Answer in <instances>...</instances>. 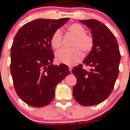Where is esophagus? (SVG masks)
<instances>
[{
    "mask_svg": "<svg viewBox=\"0 0 130 130\" xmlns=\"http://www.w3.org/2000/svg\"><path fill=\"white\" fill-rule=\"evenodd\" d=\"M68 68H69L70 71H71V70H72V69H73V67H71V66H70L69 67H68Z\"/></svg>",
    "mask_w": 130,
    "mask_h": 130,
    "instance_id": "1",
    "label": "esophagus"
}]
</instances>
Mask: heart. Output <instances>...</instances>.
Masks as SVG:
<instances>
[{
    "label": "heart",
    "mask_w": 130,
    "mask_h": 130,
    "mask_svg": "<svg viewBox=\"0 0 130 130\" xmlns=\"http://www.w3.org/2000/svg\"><path fill=\"white\" fill-rule=\"evenodd\" d=\"M67 30L73 35L74 39L73 42V48L62 49L56 54V59L59 63L68 65H74L83 58V54L89 53L92 50L94 44L93 37L86 34V30L78 23H73L67 26ZM51 44L54 49L60 48L62 44V33L60 29L54 32L51 38Z\"/></svg>",
    "instance_id": "obj_1"
}]
</instances>
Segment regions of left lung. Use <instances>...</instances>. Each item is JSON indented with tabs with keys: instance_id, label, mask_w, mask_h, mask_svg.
Here are the masks:
<instances>
[{
	"instance_id": "left-lung-1",
	"label": "left lung",
	"mask_w": 130,
	"mask_h": 130,
	"mask_svg": "<svg viewBox=\"0 0 130 130\" xmlns=\"http://www.w3.org/2000/svg\"><path fill=\"white\" fill-rule=\"evenodd\" d=\"M91 30L94 44L83 61L89 71L80 64L72 73L77 79L73 89L74 99L83 106H93L103 102L114 89L121 59L114 34L106 26L95 19L80 20Z\"/></svg>"
}]
</instances>
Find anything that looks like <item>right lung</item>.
<instances>
[{
    "label": "right lung",
    "instance_id": "obj_1",
    "mask_svg": "<svg viewBox=\"0 0 130 130\" xmlns=\"http://www.w3.org/2000/svg\"><path fill=\"white\" fill-rule=\"evenodd\" d=\"M69 18L38 19L22 26L11 47L10 71L14 89L28 105L43 107L53 100L55 88L70 74L68 67L53 65L51 38Z\"/></svg>",
    "mask_w": 130,
    "mask_h": 130
}]
</instances>
